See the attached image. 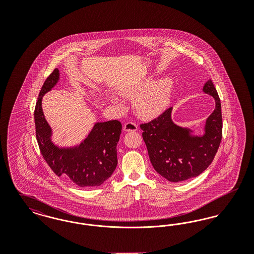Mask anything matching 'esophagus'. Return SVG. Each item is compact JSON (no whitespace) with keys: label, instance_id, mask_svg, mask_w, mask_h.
<instances>
[{"label":"esophagus","instance_id":"esophagus-1","mask_svg":"<svg viewBox=\"0 0 254 254\" xmlns=\"http://www.w3.org/2000/svg\"><path fill=\"white\" fill-rule=\"evenodd\" d=\"M138 129V125L134 122H127L124 126V130L125 131H136Z\"/></svg>","mask_w":254,"mask_h":254}]
</instances>
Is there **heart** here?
Masks as SVG:
<instances>
[{
  "label": "heart",
  "mask_w": 254,
  "mask_h": 254,
  "mask_svg": "<svg viewBox=\"0 0 254 254\" xmlns=\"http://www.w3.org/2000/svg\"><path fill=\"white\" fill-rule=\"evenodd\" d=\"M146 86L147 84L126 87L122 89V94L126 97L137 96L134 100V108L141 117L149 119L157 116L167 108L173 82L169 78L162 79L144 92ZM113 101L117 106H121L117 99L114 98Z\"/></svg>",
  "instance_id": "b5f03b06"
}]
</instances>
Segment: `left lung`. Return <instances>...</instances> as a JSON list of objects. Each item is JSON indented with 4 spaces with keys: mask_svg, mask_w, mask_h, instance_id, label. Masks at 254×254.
<instances>
[{
    "mask_svg": "<svg viewBox=\"0 0 254 254\" xmlns=\"http://www.w3.org/2000/svg\"><path fill=\"white\" fill-rule=\"evenodd\" d=\"M204 91L216 103L206 119L204 136L190 137L188 129L174 125L170 118L172 108L140 125L153 168L169 181H185L200 175L217 153L223 129L220 98L211 80L205 83Z\"/></svg>",
    "mask_w": 254,
    "mask_h": 254,
    "instance_id": "obj_1",
    "label": "left lung"
}]
</instances>
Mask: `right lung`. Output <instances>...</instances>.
<instances>
[{"mask_svg":"<svg viewBox=\"0 0 254 254\" xmlns=\"http://www.w3.org/2000/svg\"><path fill=\"white\" fill-rule=\"evenodd\" d=\"M58 80L59 70L55 68L42 86L34 110L40 151L58 177H65L82 188L98 187L109 179L118 164L116 146L121 135V122L98 123L78 147L58 148L50 141L51 129L42 110V98Z\"/></svg>","mask_w":254,"mask_h":254,"instance_id":"add662e5","label":"right lung"}]
</instances>
